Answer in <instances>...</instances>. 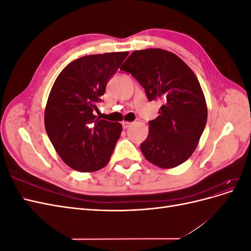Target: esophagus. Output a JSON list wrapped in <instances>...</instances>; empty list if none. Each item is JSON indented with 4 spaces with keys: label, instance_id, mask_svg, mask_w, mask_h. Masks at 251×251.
<instances>
[{
    "label": "esophagus",
    "instance_id": "esophagus-1",
    "mask_svg": "<svg viewBox=\"0 0 251 251\" xmlns=\"http://www.w3.org/2000/svg\"><path fill=\"white\" fill-rule=\"evenodd\" d=\"M132 126V123H130V121H123V127L124 128H127L130 127Z\"/></svg>",
    "mask_w": 251,
    "mask_h": 251
}]
</instances>
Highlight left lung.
<instances>
[{"label": "left lung", "mask_w": 251, "mask_h": 251, "mask_svg": "<svg viewBox=\"0 0 251 251\" xmlns=\"http://www.w3.org/2000/svg\"><path fill=\"white\" fill-rule=\"evenodd\" d=\"M120 69L138 80L150 101L162 103L140 144L143 156L160 169L185 162L198 147L207 121L206 100L193 70L162 49L134 51Z\"/></svg>", "instance_id": "left-lung-1"}]
</instances>
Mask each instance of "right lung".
<instances>
[{"label": "right lung", "instance_id": "add662e5", "mask_svg": "<svg viewBox=\"0 0 251 251\" xmlns=\"http://www.w3.org/2000/svg\"><path fill=\"white\" fill-rule=\"evenodd\" d=\"M127 54L82 56L65 67L53 83L45 108V128L56 153L75 171L95 172L110 161L123 126L96 117L94 110Z\"/></svg>", "mask_w": 251, "mask_h": 251}]
</instances>
